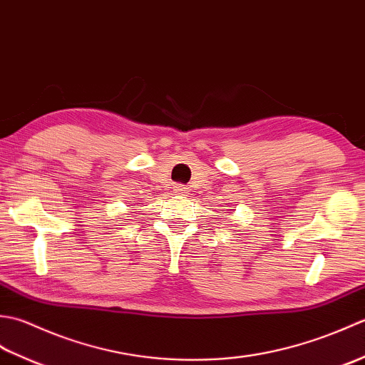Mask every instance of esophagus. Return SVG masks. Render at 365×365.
Masks as SVG:
<instances>
[{"instance_id": "34e87169", "label": "esophagus", "mask_w": 365, "mask_h": 365, "mask_svg": "<svg viewBox=\"0 0 365 365\" xmlns=\"http://www.w3.org/2000/svg\"><path fill=\"white\" fill-rule=\"evenodd\" d=\"M174 191L177 192V195H183V192H187V191H188V188L185 187V185L177 183V185H174Z\"/></svg>"}]
</instances>
